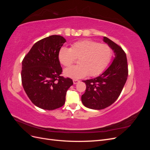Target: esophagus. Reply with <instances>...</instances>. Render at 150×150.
I'll return each instance as SVG.
<instances>
[{"mask_svg":"<svg viewBox=\"0 0 150 150\" xmlns=\"http://www.w3.org/2000/svg\"><path fill=\"white\" fill-rule=\"evenodd\" d=\"M79 82V81L77 80V79H74V80H73V83H74V84H77V83H78Z\"/></svg>","mask_w":150,"mask_h":150,"instance_id":"34e87169","label":"esophagus"}]
</instances>
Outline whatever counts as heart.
I'll return each mask as SVG.
<instances>
[{
	"label": "heart",
	"instance_id": "b5f03b06",
	"mask_svg": "<svg viewBox=\"0 0 150 150\" xmlns=\"http://www.w3.org/2000/svg\"><path fill=\"white\" fill-rule=\"evenodd\" d=\"M112 54L111 47L91 40H82L72 44L70 48L62 47L59 52V59L64 66H70L76 59L79 65L66 68V76L80 79L87 76H96L104 70Z\"/></svg>",
	"mask_w": 150,
	"mask_h": 150
}]
</instances>
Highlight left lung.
Masks as SVG:
<instances>
[{
	"label": "left lung",
	"mask_w": 150,
	"mask_h": 150,
	"mask_svg": "<svg viewBox=\"0 0 150 150\" xmlns=\"http://www.w3.org/2000/svg\"><path fill=\"white\" fill-rule=\"evenodd\" d=\"M103 41L114 51L115 57L113 61L102 74L83 81L86 89L81 96V101L84 106L93 110H103L114 103L120 96L128 75L125 51L106 37H104Z\"/></svg>",
	"instance_id": "obj_1"
}]
</instances>
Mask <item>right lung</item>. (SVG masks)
I'll list each match as a JSON object with an SVG mask.
<instances>
[{"label": "right lung", "mask_w": 150, "mask_h": 150, "mask_svg": "<svg viewBox=\"0 0 150 150\" xmlns=\"http://www.w3.org/2000/svg\"><path fill=\"white\" fill-rule=\"evenodd\" d=\"M66 39L52 35L35 42L22 62V84L34 105L54 110L64 105L72 80L61 76L59 52Z\"/></svg>", "instance_id": "add662e5"}]
</instances>
